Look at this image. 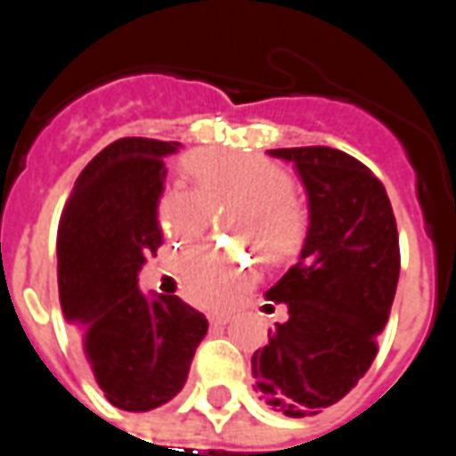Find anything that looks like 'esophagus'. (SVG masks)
<instances>
[{
    "label": "esophagus",
    "mask_w": 456,
    "mask_h": 456,
    "mask_svg": "<svg viewBox=\"0 0 456 456\" xmlns=\"http://www.w3.org/2000/svg\"><path fill=\"white\" fill-rule=\"evenodd\" d=\"M229 322V315H224V313H222V315H209V325L212 327H222V325H227Z\"/></svg>",
    "instance_id": "34e87169"
}]
</instances>
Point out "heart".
Instances as JSON below:
<instances>
[{
    "label": "heart",
    "instance_id": "obj_1",
    "mask_svg": "<svg viewBox=\"0 0 456 456\" xmlns=\"http://www.w3.org/2000/svg\"><path fill=\"white\" fill-rule=\"evenodd\" d=\"M188 178L198 191L166 190L156 205L160 234L170 241H192L208 224L209 205L239 202L234 229L266 258L290 254L303 234V215L290 198L293 183L276 163L248 153H198L188 160ZM178 281L190 303L209 310L232 305L251 283V266L227 248L200 244L178 258Z\"/></svg>",
    "mask_w": 456,
    "mask_h": 456
}]
</instances>
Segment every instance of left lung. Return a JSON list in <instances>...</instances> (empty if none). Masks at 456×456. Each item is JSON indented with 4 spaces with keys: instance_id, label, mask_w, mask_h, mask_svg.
Wrapping results in <instances>:
<instances>
[{
    "instance_id": "1",
    "label": "left lung",
    "mask_w": 456,
    "mask_h": 456,
    "mask_svg": "<svg viewBox=\"0 0 456 456\" xmlns=\"http://www.w3.org/2000/svg\"><path fill=\"white\" fill-rule=\"evenodd\" d=\"M290 160L310 200L300 261L266 293L288 320L251 356L254 391L288 418L342 401L379 354L391 315L401 247L383 183L327 146L268 151ZM273 305H266L271 310Z\"/></svg>"
}]
</instances>
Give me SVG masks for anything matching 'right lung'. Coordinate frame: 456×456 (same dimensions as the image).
I'll use <instances>...</instances> for the list:
<instances>
[{"label":"right lung","instance_id":"obj_1","mask_svg":"<svg viewBox=\"0 0 456 456\" xmlns=\"http://www.w3.org/2000/svg\"><path fill=\"white\" fill-rule=\"evenodd\" d=\"M178 141L110 143L75 180L58 224V290L65 320L104 398L146 412L175 398L208 335V317L178 296H143L139 271L163 244L156 205Z\"/></svg>","mask_w":456,"mask_h":456}]
</instances>
